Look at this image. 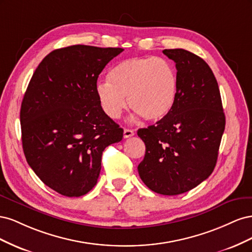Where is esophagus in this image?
Returning a JSON list of instances; mask_svg holds the SVG:
<instances>
[{"label":"esophagus","instance_id":"34e87169","mask_svg":"<svg viewBox=\"0 0 252 252\" xmlns=\"http://www.w3.org/2000/svg\"><path fill=\"white\" fill-rule=\"evenodd\" d=\"M134 135V131L131 130V129H128V128H125L124 129V138L127 139V138H130V136Z\"/></svg>","mask_w":252,"mask_h":252}]
</instances>
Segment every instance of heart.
I'll list each match as a JSON object with an SVG mask.
<instances>
[{
  "mask_svg": "<svg viewBox=\"0 0 252 252\" xmlns=\"http://www.w3.org/2000/svg\"><path fill=\"white\" fill-rule=\"evenodd\" d=\"M109 80L98 81L95 94L103 111L111 119L120 118L128 102L134 111L133 119L157 122L168 116L177 100L178 73L164 59L124 60L110 70Z\"/></svg>",
  "mask_w": 252,
  "mask_h": 252,
  "instance_id": "1",
  "label": "heart"
}]
</instances>
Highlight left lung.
<instances>
[{
	"label": "left lung",
	"mask_w": 252,
	"mask_h": 252,
	"mask_svg": "<svg viewBox=\"0 0 252 252\" xmlns=\"http://www.w3.org/2000/svg\"><path fill=\"white\" fill-rule=\"evenodd\" d=\"M163 53L175 63L178 95L168 116L138 130L146 146L138 170L152 191L177 195L212 173L226 121L218 82L208 64L185 49Z\"/></svg>",
	"instance_id": "1"
}]
</instances>
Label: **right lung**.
<instances>
[{
  "label": "right lung",
  "instance_id": "1",
  "mask_svg": "<svg viewBox=\"0 0 252 252\" xmlns=\"http://www.w3.org/2000/svg\"><path fill=\"white\" fill-rule=\"evenodd\" d=\"M122 48L73 45L51 51L30 80L20 112L28 165L65 196L96 184L104 149L123 139L95 94L98 74Z\"/></svg>",
  "mask_w": 252,
  "mask_h": 252
}]
</instances>
